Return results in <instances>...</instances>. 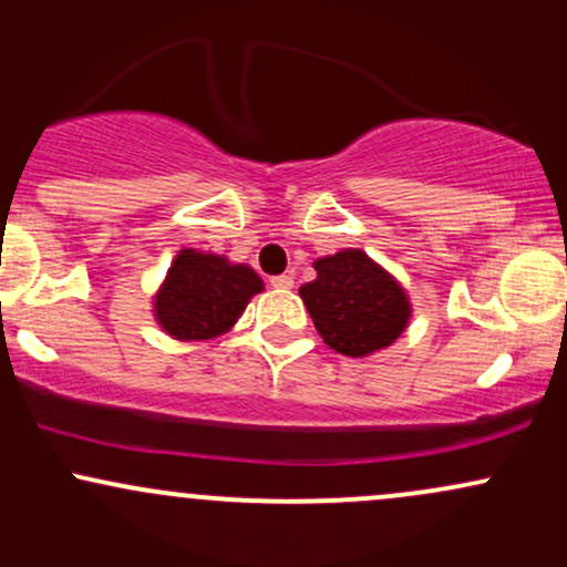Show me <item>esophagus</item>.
I'll use <instances>...</instances> for the list:
<instances>
[{
    "instance_id": "esophagus-1",
    "label": "esophagus",
    "mask_w": 567,
    "mask_h": 567,
    "mask_svg": "<svg viewBox=\"0 0 567 567\" xmlns=\"http://www.w3.org/2000/svg\"><path fill=\"white\" fill-rule=\"evenodd\" d=\"M271 288H279V290H290L292 288V277L290 275H277L269 279Z\"/></svg>"
}]
</instances>
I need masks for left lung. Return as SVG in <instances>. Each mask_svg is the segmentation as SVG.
Wrapping results in <instances>:
<instances>
[{
    "label": "left lung",
    "mask_w": 567,
    "mask_h": 567,
    "mask_svg": "<svg viewBox=\"0 0 567 567\" xmlns=\"http://www.w3.org/2000/svg\"><path fill=\"white\" fill-rule=\"evenodd\" d=\"M317 279L301 298L330 349L365 357L400 338L410 317L405 290L362 250H341L315 264Z\"/></svg>",
    "instance_id": "8db88e82"
}]
</instances>
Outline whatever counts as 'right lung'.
I'll return each instance as SVG.
<instances>
[{"label":"right lung","instance_id":"1","mask_svg":"<svg viewBox=\"0 0 567 567\" xmlns=\"http://www.w3.org/2000/svg\"><path fill=\"white\" fill-rule=\"evenodd\" d=\"M261 290V277L250 266L181 250L157 292L154 311L162 328L178 341H205L226 333Z\"/></svg>","mask_w":567,"mask_h":567}]
</instances>
